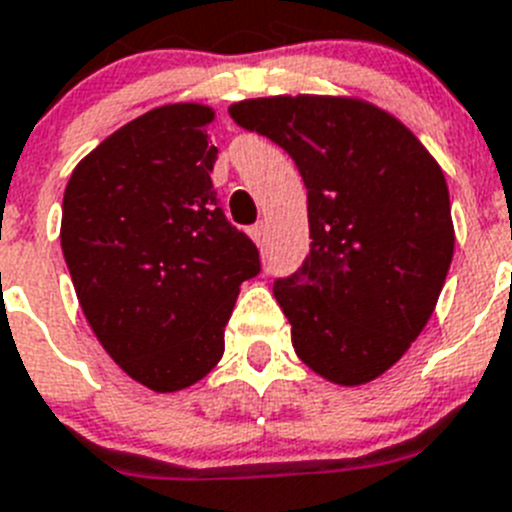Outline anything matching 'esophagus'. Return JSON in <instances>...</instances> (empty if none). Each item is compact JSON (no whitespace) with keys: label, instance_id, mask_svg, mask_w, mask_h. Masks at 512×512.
<instances>
[{"label":"esophagus","instance_id":"esophagus-1","mask_svg":"<svg viewBox=\"0 0 512 512\" xmlns=\"http://www.w3.org/2000/svg\"><path fill=\"white\" fill-rule=\"evenodd\" d=\"M250 237H252V242H255V244H262V237H265V226H262V224L252 226Z\"/></svg>","mask_w":512,"mask_h":512}]
</instances>
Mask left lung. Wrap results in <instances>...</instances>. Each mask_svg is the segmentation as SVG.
<instances>
[{
    "mask_svg": "<svg viewBox=\"0 0 512 512\" xmlns=\"http://www.w3.org/2000/svg\"><path fill=\"white\" fill-rule=\"evenodd\" d=\"M229 115L304 177L309 255L273 283L293 350L332 384L379 379L428 324L451 268L443 170L402 121L358 97H255Z\"/></svg>",
    "mask_w": 512,
    "mask_h": 512,
    "instance_id": "8db88e82",
    "label": "left lung"
}]
</instances>
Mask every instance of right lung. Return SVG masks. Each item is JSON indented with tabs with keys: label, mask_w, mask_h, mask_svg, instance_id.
<instances>
[{
	"label": "right lung",
	"mask_w": 512,
	"mask_h": 512,
	"mask_svg": "<svg viewBox=\"0 0 512 512\" xmlns=\"http://www.w3.org/2000/svg\"><path fill=\"white\" fill-rule=\"evenodd\" d=\"M211 121L198 102L149 110L92 149L64 190L61 250L84 317L159 394L221 361L239 286L260 273L257 247L216 201Z\"/></svg>",
	"instance_id": "add662e5"
}]
</instances>
